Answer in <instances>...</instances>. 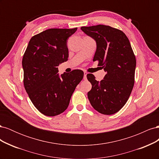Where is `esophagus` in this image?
<instances>
[{
    "mask_svg": "<svg viewBox=\"0 0 159 159\" xmlns=\"http://www.w3.org/2000/svg\"><path fill=\"white\" fill-rule=\"evenodd\" d=\"M87 74H88V73H87V72H84V80H86V79H87Z\"/></svg>",
    "mask_w": 159,
    "mask_h": 159,
    "instance_id": "obj_1",
    "label": "esophagus"
}]
</instances>
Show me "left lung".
<instances>
[{
  "instance_id": "obj_1",
  "label": "left lung",
  "mask_w": 159,
  "mask_h": 159,
  "mask_svg": "<svg viewBox=\"0 0 159 159\" xmlns=\"http://www.w3.org/2000/svg\"><path fill=\"white\" fill-rule=\"evenodd\" d=\"M81 30L95 41L93 61H98L106 72L101 81L93 74L87 75L92 85L88 93L89 102L100 113L114 114L127 102L134 83L136 58L131 44L125 33L109 26H83Z\"/></svg>"
}]
</instances>
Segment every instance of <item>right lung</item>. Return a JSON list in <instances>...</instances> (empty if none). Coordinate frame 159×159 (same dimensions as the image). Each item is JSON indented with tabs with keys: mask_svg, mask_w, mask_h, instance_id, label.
Listing matches in <instances>:
<instances>
[{
	"mask_svg": "<svg viewBox=\"0 0 159 159\" xmlns=\"http://www.w3.org/2000/svg\"><path fill=\"white\" fill-rule=\"evenodd\" d=\"M78 28H50L32 37L22 58L24 85L40 113L53 117L68 108L72 94L84 78L74 70L60 75L58 66L68 58L67 42Z\"/></svg>",
	"mask_w": 159,
	"mask_h": 159,
	"instance_id": "1",
	"label": "right lung"
}]
</instances>
